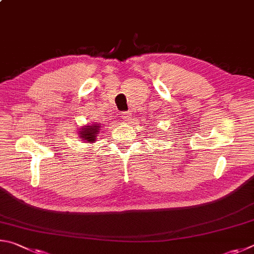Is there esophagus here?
I'll return each mask as SVG.
<instances>
[{
  "instance_id": "obj_1",
  "label": "esophagus",
  "mask_w": 254,
  "mask_h": 254,
  "mask_svg": "<svg viewBox=\"0 0 254 254\" xmlns=\"http://www.w3.org/2000/svg\"><path fill=\"white\" fill-rule=\"evenodd\" d=\"M130 114L129 113H123L122 114V117H123V119H124V122H129V120H130Z\"/></svg>"
}]
</instances>
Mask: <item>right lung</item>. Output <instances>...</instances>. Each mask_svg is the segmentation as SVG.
Returning a JSON list of instances; mask_svg holds the SVG:
<instances>
[{
  "label": "right lung",
  "instance_id": "add662e5",
  "mask_svg": "<svg viewBox=\"0 0 254 254\" xmlns=\"http://www.w3.org/2000/svg\"><path fill=\"white\" fill-rule=\"evenodd\" d=\"M102 126L99 124H92L88 126H83L80 130V138L86 143H93L96 141V137L99 134V130Z\"/></svg>",
  "mask_w": 254,
  "mask_h": 254
}]
</instances>
